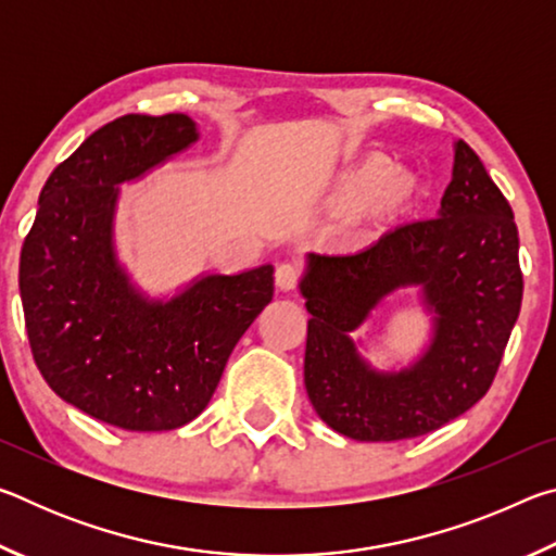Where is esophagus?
Wrapping results in <instances>:
<instances>
[{"label":"esophagus","instance_id":"1","mask_svg":"<svg viewBox=\"0 0 556 556\" xmlns=\"http://www.w3.org/2000/svg\"><path fill=\"white\" fill-rule=\"evenodd\" d=\"M299 277H301V271H299L296 265H291V262H281V265L277 267V271H275V281H277V287L281 291L296 289Z\"/></svg>","mask_w":556,"mask_h":556}]
</instances>
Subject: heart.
Returning a JSON list of instances; mask_svg holds the SVG:
<instances>
[{
    "label": "heart",
    "instance_id": "b5f03b06",
    "mask_svg": "<svg viewBox=\"0 0 556 556\" xmlns=\"http://www.w3.org/2000/svg\"><path fill=\"white\" fill-rule=\"evenodd\" d=\"M397 176H388V166L384 164H368L357 172L348 174L333 191V203L341 211H355L368 203L372 195L375 201L390 199L397 191Z\"/></svg>",
    "mask_w": 556,
    "mask_h": 556
}]
</instances>
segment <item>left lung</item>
<instances>
[{"instance_id": "8db88e82", "label": "left lung", "mask_w": 556, "mask_h": 556, "mask_svg": "<svg viewBox=\"0 0 556 556\" xmlns=\"http://www.w3.org/2000/svg\"><path fill=\"white\" fill-rule=\"evenodd\" d=\"M437 218L404 223L355 255L308 252L301 277L308 318L304 384L314 409L355 441L429 434L491 388L522 304L510 203L464 139ZM422 289L435 318L409 369L380 374L350 338L397 288Z\"/></svg>"}]
</instances>
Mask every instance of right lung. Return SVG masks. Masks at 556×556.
Returning a JSON list of instances; mask_svg holds the SVG:
<instances>
[{
	"instance_id": "obj_1",
	"label": "right lung",
	"mask_w": 556,
	"mask_h": 556,
	"mask_svg": "<svg viewBox=\"0 0 556 556\" xmlns=\"http://www.w3.org/2000/svg\"><path fill=\"white\" fill-rule=\"evenodd\" d=\"M199 139L195 122L125 115L53 168L18 262L24 321L49 388L127 431H168L208 407L225 363L275 294V267L205 275L149 299L117 262L119 184Z\"/></svg>"
}]
</instances>
